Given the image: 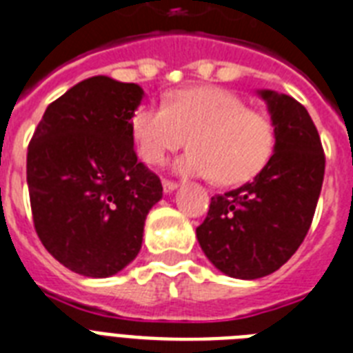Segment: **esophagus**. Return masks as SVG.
<instances>
[{
  "label": "esophagus",
  "mask_w": 353,
  "mask_h": 353,
  "mask_svg": "<svg viewBox=\"0 0 353 353\" xmlns=\"http://www.w3.org/2000/svg\"><path fill=\"white\" fill-rule=\"evenodd\" d=\"M163 193H173L176 188H179V182H174V180H163Z\"/></svg>",
  "instance_id": "34e87169"
}]
</instances>
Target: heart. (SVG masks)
I'll return each instance as SVG.
<instances>
[{
	"label": "heart",
	"instance_id": "b5f03b06",
	"mask_svg": "<svg viewBox=\"0 0 353 353\" xmlns=\"http://www.w3.org/2000/svg\"><path fill=\"white\" fill-rule=\"evenodd\" d=\"M130 132L141 160L152 165L165 162L190 138L191 149L174 163V171L215 176L221 185L256 179L276 149L270 117L215 86L176 90L165 105L141 106L130 117Z\"/></svg>",
	"mask_w": 353,
	"mask_h": 353
}]
</instances>
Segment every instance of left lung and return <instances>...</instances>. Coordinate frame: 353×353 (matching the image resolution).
I'll return each instance as SVG.
<instances>
[{
	"label": "left lung",
	"mask_w": 353,
	"mask_h": 353,
	"mask_svg": "<svg viewBox=\"0 0 353 353\" xmlns=\"http://www.w3.org/2000/svg\"><path fill=\"white\" fill-rule=\"evenodd\" d=\"M276 130L274 154L252 180L212 196L196 228L206 258L225 274L256 280L274 272L304 241L324 180V149L299 101L261 90Z\"/></svg>",
	"instance_id": "1"
}]
</instances>
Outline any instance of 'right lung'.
Segmentation results:
<instances>
[{
    "mask_svg": "<svg viewBox=\"0 0 353 353\" xmlns=\"http://www.w3.org/2000/svg\"><path fill=\"white\" fill-rule=\"evenodd\" d=\"M134 83L105 75L75 84L43 112L27 151V185L40 241L57 261L106 278L138 256L162 182L138 162Z\"/></svg>",
    "mask_w": 353,
    "mask_h": 353,
    "instance_id": "add662e5",
    "label": "right lung"
}]
</instances>
